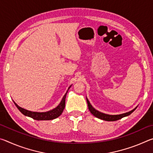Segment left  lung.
<instances>
[{
    "mask_svg": "<svg viewBox=\"0 0 153 153\" xmlns=\"http://www.w3.org/2000/svg\"><path fill=\"white\" fill-rule=\"evenodd\" d=\"M86 100H87V103H88V109L90 111V113H91L92 115L94 116V117H97L98 119H100V120L107 121H117V120H120V119L123 118L124 117H127V116L130 115L131 113H133L134 111L136 110L137 107H138V106H137V107L136 108H134V109H132L130 111H129V112H127V113H123V114H120V115H108V114L103 113L100 112V111H98L97 110H96L95 108L92 107V105L90 104V102L88 100V99L87 98V97H86Z\"/></svg>",
    "mask_w": 153,
    "mask_h": 153,
    "instance_id": "left-lung-1",
    "label": "left lung"
}]
</instances>
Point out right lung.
Returning <instances> with one entry per match:
<instances>
[{
	"mask_svg": "<svg viewBox=\"0 0 153 153\" xmlns=\"http://www.w3.org/2000/svg\"><path fill=\"white\" fill-rule=\"evenodd\" d=\"M72 85H71L69 87L68 90H67V92L65 95L63 96V98H62L61 101L60 103L58 105V106H56L55 108H53L52 110H50L48 111H46V112H34V111H28L25 109V108H22L19 107V105L16 104L14 101V103L16 107H17L18 109L19 110V111L22 114H24V115L27 116V117H30L31 118L35 120H54V119L57 118L58 117L60 116L63 111L64 110V108L65 107V98H66V95L67 93L68 92L69 89L70 88L71 86Z\"/></svg>",
	"mask_w": 153,
	"mask_h": 153,
	"instance_id": "right-lung-1",
	"label": "right lung"
}]
</instances>
